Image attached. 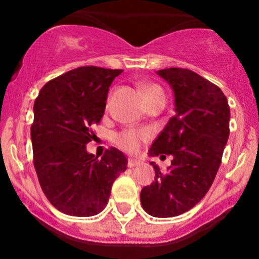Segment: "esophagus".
Returning <instances> with one entry per match:
<instances>
[{"mask_svg":"<svg viewBox=\"0 0 259 259\" xmlns=\"http://www.w3.org/2000/svg\"><path fill=\"white\" fill-rule=\"evenodd\" d=\"M140 164H142V160L137 158H129V160H127V166H130V168H134V166L140 165Z\"/></svg>","mask_w":259,"mask_h":259,"instance_id":"1","label":"esophagus"}]
</instances>
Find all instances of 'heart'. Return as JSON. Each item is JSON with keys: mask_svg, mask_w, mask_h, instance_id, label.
Here are the masks:
<instances>
[{"mask_svg": "<svg viewBox=\"0 0 259 259\" xmlns=\"http://www.w3.org/2000/svg\"><path fill=\"white\" fill-rule=\"evenodd\" d=\"M142 91L144 94L145 98H148L149 95L155 93H161L160 89L156 88L154 85H144L142 86ZM150 137L149 132L146 130H134V129H127L124 130L122 133L116 135V144L121 149H124L125 151H129V153H134L139 149L140 143L144 142Z\"/></svg>", "mask_w": 259, "mask_h": 259, "instance_id": "heart-1", "label": "heart"}]
</instances>
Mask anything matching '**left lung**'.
I'll return each instance as SVG.
<instances>
[{
  "label": "left lung",
  "mask_w": 259,
  "mask_h": 259,
  "mask_svg": "<svg viewBox=\"0 0 259 259\" xmlns=\"http://www.w3.org/2000/svg\"><path fill=\"white\" fill-rule=\"evenodd\" d=\"M170 85L176 115L149 149V156H173L168 173L151 161L155 179L140 193L146 213L158 218L192 209L213 184L229 137V105L223 91L192 70L156 71Z\"/></svg>",
  "instance_id": "left-lung-1"
}]
</instances>
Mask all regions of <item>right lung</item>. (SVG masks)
Segmentation results:
<instances>
[{"label": "right lung", "instance_id": "add662e5", "mask_svg": "<svg viewBox=\"0 0 259 259\" xmlns=\"http://www.w3.org/2000/svg\"><path fill=\"white\" fill-rule=\"evenodd\" d=\"M122 70L82 66L49 81L33 104L31 142L41 189L60 211L91 217L108 204L114 180L127 159L111 148L88 153L90 126L105 113L109 88Z\"/></svg>", "mask_w": 259, "mask_h": 259}]
</instances>
